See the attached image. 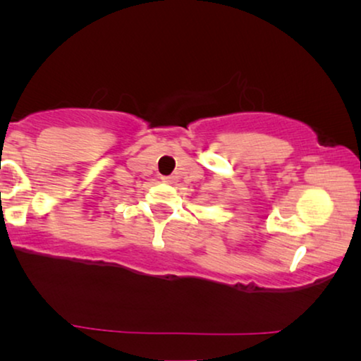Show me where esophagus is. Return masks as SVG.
I'll list each match as a JSON object with an SVG mask.
<instances>
[{
    "label": "esophagus",
    "mask_w": 361,
    "mask_h": 361,
    "mask_svg": "<svg viewBox=\"0 0 361 361\" xmlns=\"http://www.w3.org/2000/svg\"><path fill=\"white\" fill-rule=\"evenodd\" d=\"M161 179H162V182H166V184H171V182H172V180H174V179H172V177H171V176H162V177H161Z\"/></svg>",
    "instance_id": "34e87169"
}]
</instances>
